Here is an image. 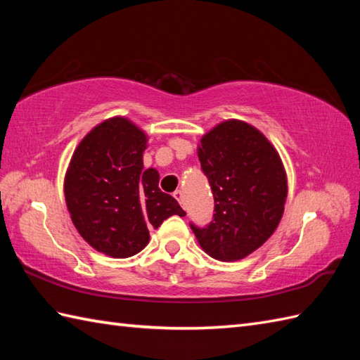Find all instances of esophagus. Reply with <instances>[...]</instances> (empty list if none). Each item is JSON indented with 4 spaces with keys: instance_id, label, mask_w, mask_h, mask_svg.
<instances>
[{
    "instance_id": "esophagus-1",
    "label": "esophagus",
    "mask_w": 360,
    "mask_h": 360,
    "mask_svg": "<svg viewBox=\"0 0 360 360\" xmlns=\"http://www.w3.org/2000/svg\"><path fill=\"white\" fill-rule=\"evenodd\" d=\"M173 196L176 198V201H178L181 205L184 204V193H182V190H176V192L173 193ZM184 207V205H182Z\"/></svg>"
}]
</instances>
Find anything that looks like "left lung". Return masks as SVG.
I'll return each instance as SVG.
<instances>
[{
	"label": "left lung",
	"mask_w": 360,
	"mask_h": 360,
	"mask_svg": "<svg viewBox=\"0 0 360 360\" xmlns=\"http://www.w3.org/2000/svg\"><path fill=\"white\" fill-rule=\"evenodd\" d=\"M209 178L215 215L192 231L205 254L219 262H238L262 248L278 227L288 198V176L278 151L244 120L213 127L198 143Z\"/></svg>",
	"instance_id": "left-lung-1"
}]
</instances>
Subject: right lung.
Here are the masks:
<instances>
[{
	"label": "right lung",
	"instance_id": "add662e5",
	"mask_svg": "<svg viewBox=\"0 0 360 360\" xmlns=\"http://www.w3.org/2000/svg\"><path fill=\"white\" fill-rule=\"evenodd\" d=\"M148 136L116 116L96 125L74 150L65 174V201L72 224L91 248L128 258L172 215L186 217L173 196L160 192L156 168L143 170Z\"/></svg>",
	"mask_w": 360,
	"mask_h": 360
}]
</instances>
